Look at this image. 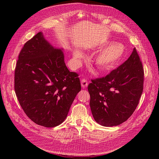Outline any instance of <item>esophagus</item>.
I'll use <instances>...</instances> for the list:
<instances>
[{
	"label": "esophagus",
	"mask_w": 159,
	"mask_h": 159,
	"mask_svg": "<svg viewBox=\"0 0 159 159\" xmlns=\"http://www.w3.org/2000/svg\"><path fill=\"white\" fill-rule=\"evenodd\" d=\"M81 87H82L83 88H85L87 87L88 85V82L87 80L85 79V78L81 80Z\"/></svg>",
	"instance_id": "esophagus-1"
}]
</instances>
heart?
Wrapping results in <instances>:
<instances>
[{"mask_svg":"<svg viewBox=\"0 0 159 159\" xmlns=\"http://www.w3.org/2000/svg\"><path fill=\"white\" fill-rule=\"evenodd\" d=\"M111 44V42H107L106 46ZM125 55V46L120 43H115L103 50L97 55L95 58V64L100 71L105 73L117 68L121 64ZM82 56L81 53L76 52L74 54V58L77 62H79L80 59Z\"/></svg>","mask_w":159,"mask_h":159,"instance_id":"obj_1","label":"heart"}]
</instances>
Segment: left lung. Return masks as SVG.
Instances as JSON below:
<instances>
[{
    "label": "left lung",
    "instance_id": "8db88e82",
    "mask_svg": "<svg viewBox=\"0 0 159 159\" xmlns=\"http://www.w3.org/2000/svg\"><path fill=\"white\" fill-rule=\"evenodd\" d=\"M144 70L134 48L129 58L105 77L91 79L88 89L95 121L105 127L126 121L136 109L143 91Z\"/></svg>",
    "mask_w": 159,
    "mask_h": 159
}]
</instances>
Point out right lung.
Here are the masks:
<instances>
[{
    "label": "right lung",
    "mask_w": 159,
    "mask_h": 159,
    "mask_svg": "<svg viewBox=\"0 0 159 159\" xmlns=\"http://www.w3.org/2000/svg\"><path fill=\"white\" fill-rule=\"evenodd\" d=\"M78 74L70 71L62 50L38 32L27 41L14 71V90L21 107L33 122L46 127L66 118L81 90Z\"/></svg>",
    "instance_id": "1"
}]
</instances>
